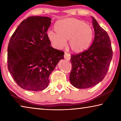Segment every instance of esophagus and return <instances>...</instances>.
Instances as JSON below:
<instances>
[{
	"mask_svg": "<svg viewBox=\"0 0 121 121\" xmlns=\"http://www.w3.org/2000/svg\"><path fill=\"white\" fill-rule=\"evenodd\" d=\"M64 58L65 59V60H67V61H69L70 60V55L68 54V53H65V55H64Z\"/></svg>",
	"mask_w": 121,
	"mask_h": 121,
	"instance_id": "obj_1",
	"label": "esophagus"
}]
</instances>
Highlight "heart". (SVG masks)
<instances>
[{"label": "heart", "instance_id": "heart-1", "mask_svg": "<svg viewBox=\"0 0 121 121\" xmlns=\"http://www.w3.org/2000/svg\"><path fill=\"white\" fill-rule=\"evenodd\" d=\"M56 32L48 31V40L54 48L62 49L69 40V47L73 52L79 53L87 50L92 42L93 31L86 22L74 18L59 20L54 25Z\"/></svg>", "mask_w": 121, "mask_h": 121}]
</instances>
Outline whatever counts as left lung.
<instances>
[{
	"instance_id": "obj_1",
	"label": "left lung",
	"mask_w": 121,
	"mask_h": 121,
	"mask_svg": "<svg viewBox=\"0 0 121 121\" xmlns=\"http://www.w3.org/2000/svg\"><path fill=\"white\" fill-rule=\"evenodd\" d=\"M92 18L95 34L92 44L84 52L71 56L72 68L69 80L77 89L92 87L102 81L112 57L109 36L97 20L92 16Z\"/></svg>"
}]
</instances>
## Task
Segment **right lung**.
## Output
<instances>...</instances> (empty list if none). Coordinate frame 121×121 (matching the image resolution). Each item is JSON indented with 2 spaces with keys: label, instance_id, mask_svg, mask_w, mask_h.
I'll list each match as a JSON object with an SVG mask.
<instances>
[{
  "label": "right lung",
  "instance_id": "obj_1",
  "mask_svg": "<svg viewBox=\"0 0 121 121\" xmlns=\"http://www.w3.org/2000/svg\"><path fill=\"white\" fill-rule=\"evenodd\" d=\"M52 19L30 16L24 20L10 39L7 48L8 69L19 86L39 91L49 84V76L64 52L53 48L47 36Z\"/></svg>",
  "mask_w": 121,
  "mask_h": 121
}]
</instances>
